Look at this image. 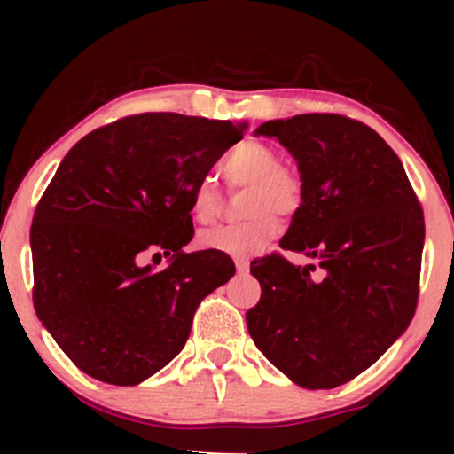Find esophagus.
I'll use <instances>...</instances> for the list:
<instances>
[{
  "label": "esophagus",
  "mask_w": 454,
  "mask_h": 454,
  "mask_svg": "<svg viewBox=\"0 0 454 454\" xmlns=\"http://www.w3.org/2000/svg\"><path fill=\"white\" fill-rule=\"evenodd\" d=\"M234 264H237V273L239 275H245L249 270V262L247 260H243V258H237L234 260Z\"/></svg>",
  "instance_id": "34e87169"
}]
</instances>
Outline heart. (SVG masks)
I'll return each instance as SVG.
<instances>
[{"instance_id":"obj_1","label":"heart","mask_w":454,"mask_h":454,"mask_svg":"<svg viewBox=\"0 0 454 454\" xmlns=\"http://www.w3.org/2000/svg\"><path fill=\"white\" fill-rule=\"evenodd\" d=\"M222 175L231 187H247L245 215L249 220L232 226L211 228L200 234L205 249L249 256L273 241L279 217L293 220L303 209L307 185L299 168L281 164V155L267 143L247 140L222 161ZM190 213L196 223H213L222 213V194L209 179H200L190 196Z\"/></svg>"}]
</instances>
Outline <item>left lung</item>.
Returning a JSON list of instances; mask_svg holds the SVG:
<instances>
[{"instance_id":"left-lung-1","label":"left lung","mask_w":454,"mask_h":454,"mask_svg":"<svg viewBox=\"0 0 454 454\" xmlns=\"http://www.w3.org/2000/svg\"><path fill=\"white\" fill-rule=\"evenodd\" d=\"M299 161L307 194L279 252L252 262L260 301L245 314L254 343L303 388H335L372 367L419 305L425 215L393 149L376 129L335 113L267 121Z\"/></svg>"}]
</instances>
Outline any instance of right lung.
<instances>
[{"label":"right lung","instance_id":"obj_1","mask_svg":"<svg viewBox=\"0 0 454 454\" xmlns=\"http://www.w3.org/2000/svg\"><path fill=\"white\" fill-rule=\"evenodd\" d=\"M245 123L143 113L67 151L31 223L34 307L87 376L134 387L184 350L200 301L234 275L194 237L190 196L243 138ZM173 255L161 271L145 255Z\"/></svg>","mask_w":454,"mask_h":454}]
</instances>
